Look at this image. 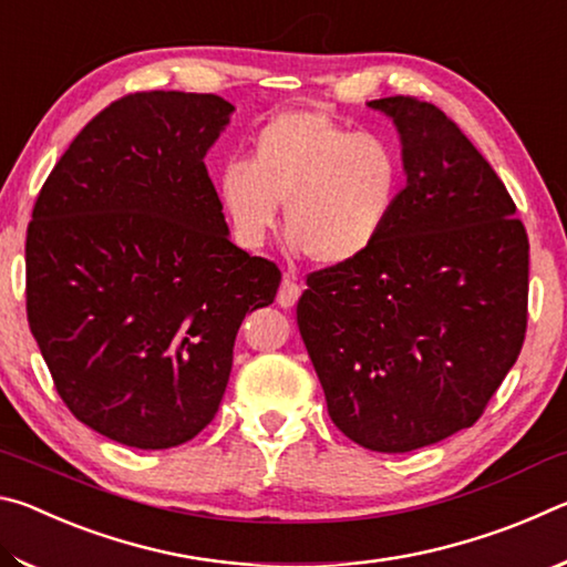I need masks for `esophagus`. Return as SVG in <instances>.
Listing matches in <instances>:
<instances>
[{"instance_id":"34e87169","label":"esophagus","mask_w":567,"mask_h":567,"mask_svg":"<svg viewBox=\"0 0 567 567\" xmlns=\"http://www.w3.org/2000/svg\"><path fill=\"white\" fill-rule=\"evenodd\" d=\"M300 292H302V287L295 282V275L285 272L282 285H280V292H277V305H280V307H292L297 300H300Z\"/></svg>"}]
</instances>
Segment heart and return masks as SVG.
<instances>
[{
	"mask_svg": "<svg viewBox=\"0 0 567 567\" xmlns=\"http://www.w3.org/2000/svg\"><path fill=\"white\" fill-rule=\"evenodd\" d=\"M400 189L402 159L390 140L315 110L275 114L249 142V159L215 175L217 205L239 247L262 249L285 205L290 249L328 270L378 245Z\"/></svg>",
	"mask_w": 567,
	"mask_h": 567,
	"instance_id": "heart-1",
	"label": "heart"
}]
</instances>
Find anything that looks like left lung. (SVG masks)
I'll return each mask as SVG.
<instances>
[{"label": "left lung", "instance_id": "left-lung-1", "mask_svg": "<svg viewBox=\"0 0 567 567\" xmlns=\"http://www.w3.org/2000/svg\"><path fill=\"white\" fill-rule=\"evenodd\" d=\"M395 124L405 187L362 260L307 277L297 328L334 425L375 453L440 443L483 415L527 324V235L457 124L415 97Z\"/></svg>", "mask_w": 567, "mask_h": 567}]
</instances>
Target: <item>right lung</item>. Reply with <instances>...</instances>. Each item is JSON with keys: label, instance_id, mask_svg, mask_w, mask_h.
I'll return each instance as SVG.
<instances>
[{"label": "right lung", "instance_id": "1", "mask_svg": "<svg viewBox=\"0 0 567 567\" xmlns=\"http://www.w3.org/2000/svg\"><path fill=\"white\" fill-rule=\"evenodd\" d=\"M235 107L140 92L76 134L27 229V318L72 415L165 450L217 415L247 312L280 270L229 239L205 157Z\"/></svg>", "mask_w": 567, "mask_h": 567}]
</instances>
